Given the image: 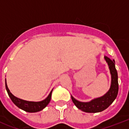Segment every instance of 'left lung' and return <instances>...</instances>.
Instances as JSON below:
<instances>
[{"mask_svg": "<svg viewBox=\"0 0 129 129\" xmlns=\"http://www.w3.org/2000/svg\"><path fill=\"white\" fill-rule=\"evenodd\" d=\"M104 59L108 63L111 74V85L108 92L104 96L95 98L88 102H80L76 100L72 96H71L74 104L77 108L84 112L90 113L102 112L114 102L117 96L118 92V74L115 68V61L114 59L111 60L106 56H104Z\"/></svg>", "mask_w": 129, "mask_h": 129, "instance_id": "obj_1", "label": "left lung"}]
</instances>
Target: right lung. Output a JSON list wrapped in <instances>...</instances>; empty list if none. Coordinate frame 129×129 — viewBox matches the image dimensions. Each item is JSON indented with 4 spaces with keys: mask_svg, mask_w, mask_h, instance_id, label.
I'll use <instances>...</instances> for the list:
<instances>
[{
    "mask_svg": "<svg viewBox=\"0 0 129 129\" xmlns=\"http://www.w3.org/2000/svg\"><path fill=\"white\" fill-rule=\"evenodd\" d=\"M5 86H6V90H7L8 94H9V97L11 98V100L13 101L14 104L21 108L22 110H25L26 112H37L39 111H41L43 110V108H45L47 104L49 103L51 98V93H52V90L49 94V96L47 97L45 100L40 101V102H30V101H27V100H22L20 98H18L15 97L13 94H12L10 90L8 88V86L7 84V82L5 80Z\"/></svg>",
    "mask_w": 129,
    "mask_h": 129,
    "instance_id": "1",
    "label": "right lung"
}]
</instances>
